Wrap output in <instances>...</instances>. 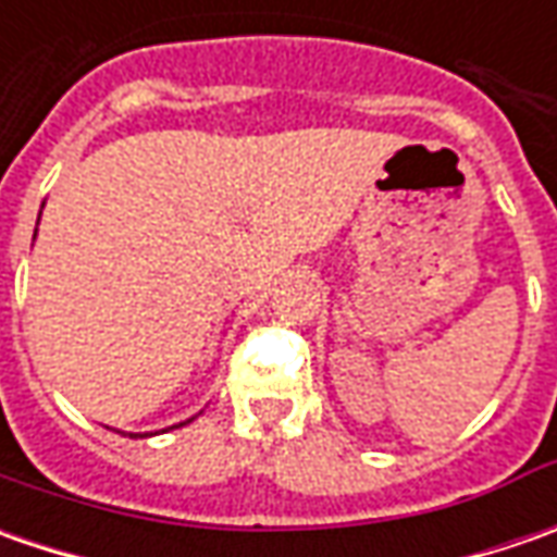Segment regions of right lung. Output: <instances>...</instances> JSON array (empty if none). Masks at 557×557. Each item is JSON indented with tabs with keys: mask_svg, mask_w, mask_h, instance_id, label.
Returning <instances> with one entry per match:
<instances>
[{
	"mask_svg": "<svg viewBox=\"0 0 557 557\" xmlns=\"http://www.w3.org/2000/svg\"><path fill=\"white\" fill-rule=\"evenodd\" d=\"M188 421H191V418H188ZM188 421H183V424H188ZM176 428H180V424H176ZM129 437H136V434H129Z\"/></svg>",
	"mask_w": 557,
	"mask_h": 557,
	"instance_id": "add662e5",
	"label": "right lung"
}]
</instances>
